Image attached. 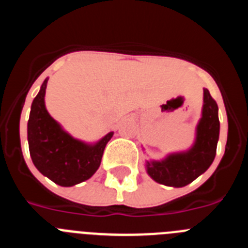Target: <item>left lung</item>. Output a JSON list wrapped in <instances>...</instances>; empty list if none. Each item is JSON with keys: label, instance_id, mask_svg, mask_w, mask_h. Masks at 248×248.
Returning a JSON list of instances; mask_svg holds the SVG:
<instances>
[{"label": "left lung", "instance_id": "1", "mask_svg": "<svg viewBox=\"0 0 248 248\" xmlns=\"http://www.w3.org/2000/svg\"><path fill=\"white\" fill-rule=\"evenodd\" d=\"M220 122L217 103L203 89L201 118L196 125L194 144L187 150L170 153L161 160H146L145 168L154 181L171 187H183L210 168L216 155Z\"/></svg>", "mask_w": 248, "mask_h": 248}]
</instances>
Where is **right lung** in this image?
<instances>
[{"mask_svg":"<svg viewBox=\"0 0 248 248\" xmlns=\"http://www.w3.org/2000/svg\"><path fill=\"white\" fill-rule=\"evenodd\" d=\"M47 82L46 78L31 105L27 124L31 159L41 174L57 185L69 187L93 176L114 133L110 131L95 143H85L72 137L46 108Z\"/></svg>","mask_w":248,"mask_h":248,"instance_id":"1","label":"right lung"}]
</instances>
